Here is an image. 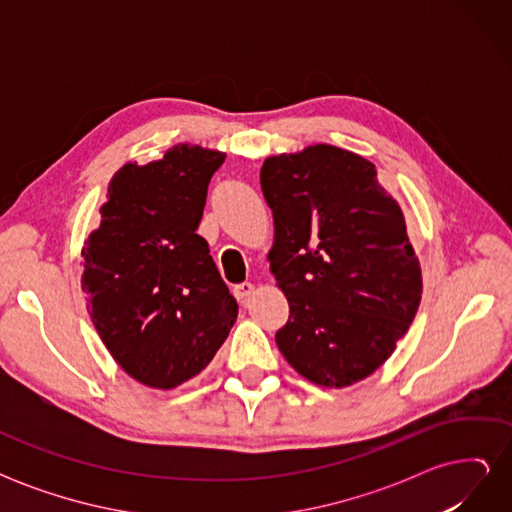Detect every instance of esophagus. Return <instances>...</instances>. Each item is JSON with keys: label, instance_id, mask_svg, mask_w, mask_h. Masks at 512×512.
<instances>
[{"label": "esophagus", "instance_id": "esophagus-1", "mask_svg": "<svg viewBox=\"0 0 512 512\" xmlns=\"http://www.w3.org/2000/svg\"><path fill=\"white\" fill-rule=\"evenodd\" d=\"M232 292H235V297H237L239 301H245V299L250 297V294L254 292V284H252V282H243V284H237L235 288H232Z\"/></svg>", "mask_w": 512, "mask_h": 512}]
</instances>
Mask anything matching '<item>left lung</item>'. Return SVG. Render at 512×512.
<instances>
[{
    "label": "left lung",
    "mask_w": 512,
    "mask_h": 512,
    "mask_svg": "<svg viewBox=\"0 0 512 512\" xmlns=\"http://www.w3.org/2000/svg\"><path fill=\"white\" fill-rule=\"evenodd\" d=\"M260 188L275 224L271 273L290 305L277 348L329 389L374 374L423 294L397 200L374 164L333 145L267 158Z\"/></svg>",
    "instance_id": "left-lung-1"
}]
</instances>
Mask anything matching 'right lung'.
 Returning a JSON list of instances; mask_svg holds the SVG:
<instances>
[{
	"label": "right lung",
	"mask_w": 512,
	"mask_h": 512,
	"mask_svg": "<svg viewBox=\"0 0 512 512\" xmlns=\"http://www.w3.org/2000/svg\"><path fill=\"white\" fill-rule=\"evenodd\" d=\"M224 158L175 145L158 162L121 166L83 247L81 284L94 327L121 369L151 389H175L200 374L239 314L196 235Z\"/></svg>",
	"instance_id": "obj_1"
}]
</instances>
